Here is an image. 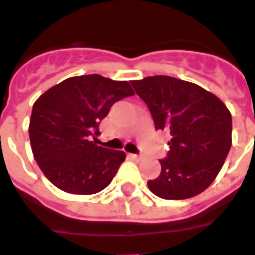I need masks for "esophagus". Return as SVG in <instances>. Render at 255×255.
<instances>
[{
	"mask_svg": "<svg viewBox=\"0 0 255 255\" xmlns=\"http://www.w3.org/2000/svg\"><path fill=\"white\" fill-rule=\"evenodd\" d=\"M129 156H130V157H131L132 158V160H142V156H139V154H134V153H130L129 154Z\"/></svg>",
	"mask_w": 255,
	"mask_h": 255,
	"instance_id": "1",
	"label": "esophagus"
}]
</instances>
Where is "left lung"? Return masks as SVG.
Here are the masks:
<instances>
[{"mask_svg": "<svg viewBox=\"0 0 255 255\" xmlns=\"http://www.w3.org/2000/svg\"><path fill=\"white\" fill-rule=\"evenodd\" d=\"M153 119L156 130L170 134L161 173L148 180L165 200L199 195L214 182L232 145V117L226 104L199 85L170 76L131 81Z\"/></svg>", "mask_w": 255, "mask_h": 255, "instance_id": "left-lung-1", "label": "left lung"}]
</instances>
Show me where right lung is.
<instances>
[{"label": "right lung", "mask_w": 255, "mask_h": 255, "mask_svg": "<svg viewBox=\"0 0 255 255\" xmlns=\"http://www.w3.org/2000/svg\"><path fill=\"white\" fill-rule=\"evenodd\" d=\"M134 95L128 81L101 75L69 77L33 104L29 139L33 157L55 187L73 195L101 192L112 182L124 151L95 144L99 124L117 101Z\"/></svg>", "instance_id": "right-lung-1"}]
</instances>
